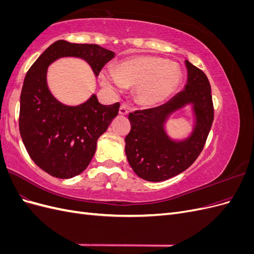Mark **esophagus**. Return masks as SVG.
I'll return each instance as SVG.
<instances>
[{
	"mask_svg": "<svg viewBox=\"0 0 254 254\" xmlns=\"http://www.w3.org/2000/svg\"><path fill=\"white\" fill-rule=\"evenodd\" d=\"M119 113H120L121 115H127V114H128V109H127L126 105H122V106L120 107Z\"/></svg>",
	"mask_w": 254,
	"mask_h": 254,
	"instance_id": "obj_1",
	"label": "esophagus"
}]
</instances>
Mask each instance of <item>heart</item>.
Listing matches in <instances>:
<instances>
[{
    "instance_id": "b5f03b06",
    "label": "heart",
    "mask_w": 254,
    "mask_h": 254,
    "mask_svg": "<svg viewBox=\"0 0 254 254\" xmlns=\"http://www.w3.org/2000/svg\"><path fill=\"white\" fill-rule=\"evenodd\" d=\"M105 88L120 92L124 87H135V101L145 107L164 103L178 89L182 80L180 68L167 59L141 56L129 59L99 74Z\"/></svg>"
}]
</instances>
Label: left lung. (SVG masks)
<instances>
[{"mask_svg":"<svg viewBox=\"0 0 254 254\" xmlns=\"http://www.w3.org/2000/svg\"><path fill=\"white\" fill-rule=\"evenodd\" d=\"M188 83L167 103L129 114L131 125L125 137L127 160L140 178L159 182L172 178L193 164L202 151L214 120L211 84L206 75L186 60ZM191 103L196 115L194 132L189 139L172 141L164 131L169 114Z\"/></svg>","mask_w":254,"mask_h":254,"instance_id":"8db88e82","label":"left lung"}]
</instances>
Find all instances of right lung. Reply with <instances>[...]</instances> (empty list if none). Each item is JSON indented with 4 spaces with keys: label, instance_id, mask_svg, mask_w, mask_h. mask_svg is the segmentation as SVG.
I'll return each mask as SVG.
<instances>
[{
    "label": "right lung",
    "instance_id": "1",
    "mask_svg": "<svg viewBox=\"0 0 254 254\" xmlns=\"http://www.w3.org/2000/svg\"><path fill=\"white\" fill-rule=\"evenodd\" d=\"M87 61L95 76L114 57L97 44L54 42L27 71L20 98L19 129L29 157L42 171L59 179L81 174L90 164L96 143L117 117L120 103L99 104L92 95L70 107L54 98L47 84L48 66L60 57Z\"/></svg>",
    "mask_w": 254,
    "mask_h": 254
}]
</instances>
